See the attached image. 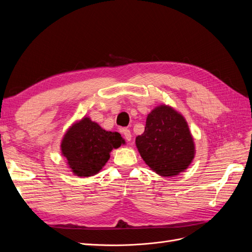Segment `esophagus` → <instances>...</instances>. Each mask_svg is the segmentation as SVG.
<instances>
[{
  "label": "esophagus",
  "instance_id": "1",
  "mask_svg": "<svg viewBox=\"0 0 252 252\" xmlns=\"http://www.w3.org/2000/svg\"><path fill=\"white\" fill-rule=\"evenodd\" d=\"M122 132H123V134H124V136H125V139H126L128 142L131 141L132 135H131V132H130V130H129V129L125 128V129H123V130H122Z\"/></svg>",
  "mask_w": 252,
  "mask_h": 252
}]
</instances>
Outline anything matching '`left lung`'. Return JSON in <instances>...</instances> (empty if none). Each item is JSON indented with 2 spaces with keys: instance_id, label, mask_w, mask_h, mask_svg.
Listing matches in <instances>:
<instances>
[{
  "instance_id": "1",
  "label": "left lung",
  "mask_w": 252,
  "mask_h": 252,
  "mask_svg": "<svg viewBox=\"0 0 252 252\" xmlns=\"http://www.w3.org/2000/svg\"><path fill=\"white\" fill-rule=\"evenodd\" d=\"M135 145L149 168L165 178L184 172L195 155L193 136L185 118L169 105L152 109Z\"/></svg>"
}]
</instances>
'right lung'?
I'll use <instances>...</instances> for the list:
<instances>
[{"instance_id": "right-lung-1", "label": "right lung", "mask_w": 252, "mask_h": 252, "mask_svg": "<svg viewBox=\"0 0 252 252\" xmlns=\"http://www.w3.org/2000/svg\"><path fill=\"white\" fill-rule=\"evenodd\" d=\"M124 144L119 132L106 131L90 118L84 117L67 129L61 142V152L74 175L88 178L100 172L112 149Z\"/></svg>"}]
</instances>
